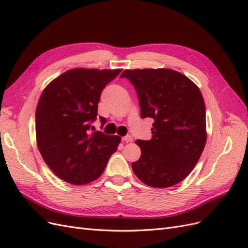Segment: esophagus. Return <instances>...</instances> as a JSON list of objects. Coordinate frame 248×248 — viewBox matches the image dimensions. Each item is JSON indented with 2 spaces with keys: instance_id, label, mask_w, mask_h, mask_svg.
<instances>
[{
  "instance_id": "obj_1",
  "label": "esophagus",
  "mask_w": 248,
  "mask_h": 248,
  "mask_svg": "<svg viewBox=\"0 0 248 248\" xmlns=\"http://www.w3.org/2000/svg\"><path fill=\"white\" fill-rule=\"evenodd\" d=\"M122 140L124 141V142H133V137L131 136V135H126V136H124V137H123L122 138Z\"/></svg>"
}]
</instances>
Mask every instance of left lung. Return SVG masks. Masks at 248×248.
Masks as SVG:
<instances>
[{
  "mask_svg": "<svg viewBox=\"0 0 248 248\" xmlns=\"http://www.w3.org/2000/svg\"><path fill=\"white\" fill-rule=\"evenodd\" d=\"M139 99L142 118L151 117L152 139L137 140L141 157L132 163L144 184L167 188L194 169L206 142L205 104L200 90L182 73L168 69L124 70Z\"/></svg>",
  "mask_w": 248,
  "mask_h": 248,
  "instance_id": "left-lung-1",
  "label": "left lung"
}]
</instances>
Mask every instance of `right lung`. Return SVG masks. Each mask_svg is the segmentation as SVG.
<instances>
[{
  "mask_svg": "<svg viewBox=\"0 0 248 248\" xmlns=\"http://www.w3.org/2000/svg\"><path fill=\"white\" fill-rule=\"evenodd\" d=\"M122 69H71L44 90L35 110L36 143L61 180L84 185L98 179L121 143L119 136L93 131L103 89ZM101 127L106 118L99 116Z\"/></svg>",
  "mask_w": 248,
  "mask_h": 248,
  "instance_id": "obj_1",
  "label": "right lung"
}]
</instances>
